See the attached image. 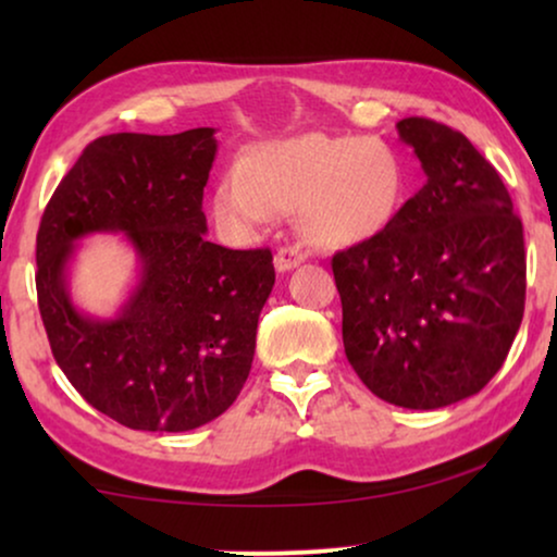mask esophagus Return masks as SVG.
Instances as JSON below:
<instances>
[{
  "mask_svg": "<svg viewBox=\"0 0 557 557\" xmlns=\"http://www.w3.org/2000/svg\"><path fill=\"white\" fill-rule=\"evenodd\" d=\"M304 261H307V253H304V250H301L299 246H284V248H278V250H276V258H273V263H276V269H278L281 273L296 269V265L304 263Z\"/></svg>",
  "mask_w": 557,
  "mask_h": 557,
  "instance_id": "1",
  "label": "esophagus"
}]
</instances>
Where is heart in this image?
<instances>
[{
	"mask_svg": "<svg viewBox=\"0 0 557 557\" xmlns=\"http://www.w3.org/2000/svg\"><path fill=\"white\" fill-rule=\"evenodd\" d=\"M406 193V164L387 141L301 134L250 149L240 170L218 180L210 212L233 246H250L278 212L296 210L314 246L347 248L385 233Z\"/></svg>",
	"mask_w": 557,
	"mask_h": 557,
	"instance_id": "1",
	"label": "heart"
}]
</instances>
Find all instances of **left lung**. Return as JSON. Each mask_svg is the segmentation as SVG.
I'll list each match as a JSON object with an SVG mask.
<instances>
[{
    "label": "left lung",
    "mask_w": 557,
    "mask_h": 557,
    "mask_svg": "<svg viewBox=\"0 0 557 557\" xmlns=\"http://www.w3.org/2000/svg\"><path fill=\"white\" fill-rule=\"evenodd\" d=\"M398 134L425 185L332 271L362 383L393 406L436 410L476 395L507 360L524 311L522 220L461 132L410 116Z\"/></svg>",
    "instance_id": "1"
}]
</instances>
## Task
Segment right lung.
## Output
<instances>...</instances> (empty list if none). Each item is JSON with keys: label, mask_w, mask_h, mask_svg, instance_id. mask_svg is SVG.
Listing matches in <instances>:
<instances>
[{"label": "right lung", "mask_w": 557, "mask_h": 557, "mask_svg": "<svg viewBox=\"0 0 557 557\" xmlns=\"http://www.w3.org/2000/svg\"><path fill=\"white\" fill-rule=\"evenodd\" d=\"M215 128L109 134L65 174L37 231V304L60 370L86 403L134 431H193L248 380L276 271L269 248L205 238ZM127 235L140 278L116 318L83 315L66 292L77 240Z\"/></svg>", "instance_id": "1"}]
</instances>
